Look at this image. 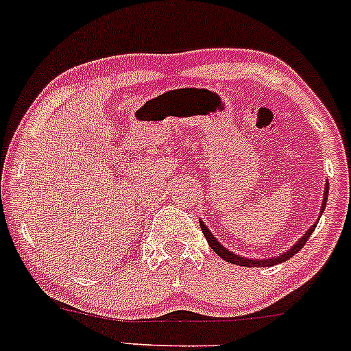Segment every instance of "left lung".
<instances>
[{"mask_svg":"<svg viewBox=\"0 0 351 351\" xmlns=\"http://www.w3.org/2000/svg\"><path fill=\"white\" fill-rule=\"evenodd\" d=\"M326 201H328V182L325 184V192H323V202H322V209H319V217H322L323 210H325ZM318 221H316L315 224H313L311 228L308 229V231L304 232V234L301 236L300 239H298L291 247H289V250H286L280 256H271V258H265V259L246 258V256H241V254H237V252H232L231 250H228L224 244H221L219 241L216 239V237H214L213 232L209 231V228H207V226L201 219H199V226H201V229H202V232H204V236H206L207 243H209V246L213 247V251L216 252L217 256H221L224 261L232 263V265H237V266H244V267H266V266H274V265H278V263H282V261H286V259L293 258V256H295L296 252L300 251L301 247L304 246V244H306L308 237H310L311 232L316 229V224H318Z\"/></svg>","mask_w":351,"mask_h":351,"instance_id":"8db88e82","label":"left lung"}]
</instances>
